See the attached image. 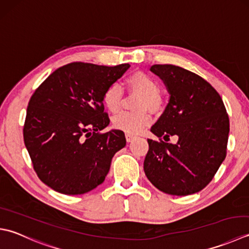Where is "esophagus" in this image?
I'll use <instances>...</instances> for the list:
<instances>
[{
  "instance_id": "34e87169",
  "label": "esophagus",
  "mask_w": 249,
  "mask_h": 249,
  "mask_svg": "<svg viewBox=\"0 0 249 249\" xmlns=\"http://www.w3.org/2000/svg\"><path fill=\"white\" fill-rule=\"evenodd\" d=\"M125 137H126V140H127V142H130V141L135 138V136L131 134H125Z\"/></svg>"
}]
</instances>
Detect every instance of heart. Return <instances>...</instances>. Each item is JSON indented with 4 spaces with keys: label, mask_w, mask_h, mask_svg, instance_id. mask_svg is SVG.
Instances as JSON below:
<instances>
[{
    "label": "heart",
    "mask_w": 249,
    "mask_h": 249,
    "mask_svg": "<svg viewBox=\"0 0 249 249\" xmlns=\"http://www.w3.org/2000/svg\"><path fill=\"white\" fill-rule=\"evenodd\" d=\"M127 89L140 95L136 112H122L115 115L112 124L115 129L123 130L126 134L136 135L151 123L150 110L153 113L162 112L165 100L160 90L159 82L144 71H135L125 81ZM123 89L119 85L111 84L104 91L102 102L110 113H118L123 104Z\"/></svg>",
    "instance_id": "heart-1"
}]
</instances>
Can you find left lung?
<instances>
[{
	"label": "left lung",
	"mask_w": 249,
	"mask_h": 249,
	"mask_svg": "<svg viewBox=\"0 0 249 249\" xmlns=\"http://www.w3.org/2000/svg\"><path fill=\"white\" fill-rule=\"evenodd\" d=\"M150 70L167 86L169 102L151 131L143 169L150 182L172 196H189L212 181L227 155L230 122L220 95L196 73L173 65ZM178 136L176 145L165 143Z\"/></svg>",
	"instance_id": "8db88e82"
}]
</instances>
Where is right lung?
<instances>
[{"instance_id":"right-lung-1","label":"right lung","mask_w":249,"mask_h":249,"mask_svg":"<svg viewBox=\"0 0 249 249\" xmlns=\"http://www.w3.org/2000/svg\"><path fill=\"white\" fill-rule=\"evenodd\" d=\"M129 68L71 62L58 68L31 96L23 140L41 181L77 196L105 181L111 160L125 147L122 130L100 133L110 123L102 95Z\"/></svg>"}]
</instances>
